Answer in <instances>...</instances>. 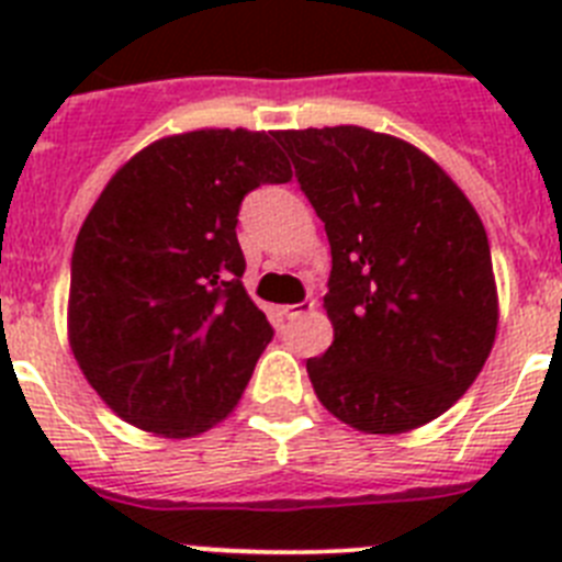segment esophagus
Masks as SVG:
<instances>
[{"mask_svg": "<svg viewBox=\"0 0 562 562\" xmlns=\"http://www.w3.org/2000/svg\"><path fill=\"white\" fill-rule=\"evenodd\" d=\"M312 310H315V304H312V301H304V304H290V306H284V315L290 317V321H295V317L310 315Z\"/></svg>", "mask_w": 562, "mask_h": 562, "instance_id": "esophagus-1", "label": "esophagus"}]
</instances>
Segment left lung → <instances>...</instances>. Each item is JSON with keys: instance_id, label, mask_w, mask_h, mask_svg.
I'll return each mask as SVG.
<instances>
[{"instance_id": "8db88e82", "label": "left lung", "mask_w": 562, "mask_h": 562, "mask_svg": "<svg viewBox=\"0 0 562 562\" xmlns=\"http://www.w3.org/2000/svg\"><path fill=\"white\" fill-rule=\"evenodd\" d=\"M331 247L326 355L306 360L324 408L362 434H408L484 369L498 329L479 213L436 160L362 126L276 132Z\"/></svg>"}]
</instances>
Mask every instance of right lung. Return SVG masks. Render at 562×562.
<instances>
[{"instance_id": "right-lung-1", "label": "right lung", "mask_w": 562, "mask_h": 562, "mask_svg": "<svg viewBox=\"0 0 562 562\" xmlns=\"http://www.w3.org/2000/svg\"><path fill=\"white\" fill-rule=\"evenodd\" d=\"M292 168L272 132L196 128L117 168L72 250L67 335L114 414L166 439L233 414L272 340L241 276L238 205Z\"/></svg>"}]
</instances>
